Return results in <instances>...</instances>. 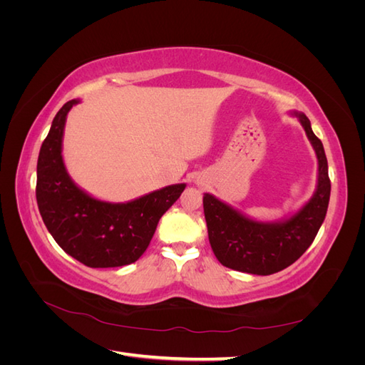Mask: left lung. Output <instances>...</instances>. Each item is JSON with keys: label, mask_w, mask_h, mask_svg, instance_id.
I'll return each mask as SVG.
<instances>
[{"label": "left lung", "mask_w": 365, "mask_h": 365, "mask_svg": "<svg viewBox=\"0 0 365 365\" xmlns=\"http://www.w3.org/2000/svg\"><path fill=\"white\" fill-rule=\"evenodd\" d=\"M291 114L300 121L315 150L317 189L297 213L277 222L254 220L212 193H205L202 202L208 240L216 259L227 268L256 275H269L288 268L311 247L324 222L330 180L323 143L314 134L311 121L303 113Z\"/></svg>", "instance_id": "obj_1"}]
</instances>
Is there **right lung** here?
<instances>
[{
  "instance_id": "obj_1",
  "label": "right lung",
  "mask_w": 365,
  "mask_h": 365,
  "mask_svg": "<svg viewBox=\"0 0 365 365\" xmlns=\"http://www.w3.org/2000/svg\"><path fill=\"white\" fill-rule=\"evenodd\" d=\"M65 103L43 140L38 157L36 201L56 244L90 268L134 263L149 247L161 216L181 196L185 184H172L128 202H106L77 187L65 168L62 140L70 109Z\"/></svg>"
}]
</instances>
